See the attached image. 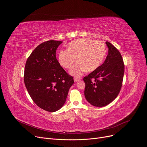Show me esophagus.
<instances>
[{
	"label": "esophagus",
	"instance_id": "34e87169",
	"mask_svg": "<svg viewBox=\"0 0 147 147\" xmlns=\"http://www.w3.org/2000/svg\"><path fill=\"white\" fill-rule=\"evenodd\" d=\"M80 80H81L80 78H78V77H74V81L75 82L78 81H80Z\"/></svg>",
	"mask_w": 147,
	"mask_h": 147
}]
</instances>
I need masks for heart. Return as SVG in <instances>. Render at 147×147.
Wrapping results in <instances>:
<instances>
[{
  "mask_svg": "<svg viewBox=\"0 0 147 147\" xmlns=\"http://www.w3.org/2000/svg\"><path fill=\"white\" fill-rule=\"evenodd\" d=\"M107 53V47L101 41L89 38H80L68 44L67 50L59 52L58 60L60 64L66 69H70V74L75 77L80 76L86 71L92 72L102 63Z\"/></svg>",
  "mask_w": 147,
  "mask_h": 147,
  "instance_id": "obj_1",
  "label": "heart"
}]
</instances>
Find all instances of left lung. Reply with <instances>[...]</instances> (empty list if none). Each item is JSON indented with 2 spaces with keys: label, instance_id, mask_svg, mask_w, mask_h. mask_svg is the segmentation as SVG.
I'll list each match as a JSON object with an SVG mask.
<instances>
[{
  "label": "left lung",
  "instance_id": "8db88e82",
  "mask_svg": "<svg viewBox=\"0 0 147 147\" xmlns=\"http://www.w3.org/2000/svg\"><path fill=\"white\" fill-rule=\"evenodd\" d=\"M106 44L108 54L104 63L83 78L86 83V99L96 107L107 106L117 96L124 72V65L120 52L109 42L107 41Z\"/></svg>",
  "mask_w": 147,
  "mask_h": 147
}]
</instances>
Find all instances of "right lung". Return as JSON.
<instances>
[{
	"mask_svg": "<svg viewBox=\"0 0 147 147\" xmlns=\"http://www.w3.org/2000/svg\"><path fill=\"white\" fill-rule=\"evenodd\" d=\"M61 43L51 40L39 45L27 59L24 70V81L31 98L38 107L50 112L64 105L74 83L56 57Z\"/></svg>",
	"mask_w": 147,
	"mask_h": 147,
	"instance_id": "1",
	"label": "right lung"
}]
</instances>
